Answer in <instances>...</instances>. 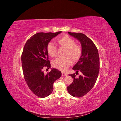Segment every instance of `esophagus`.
<instances>
[{
	"label": "esophagus",
	"mask_w": 121,
	"mask_h": 121,
	"mask_svg": "<svg viewBox=\"0 0 121 121\" xmlns=\"http://www.w3.org/2000/svg\"><path fill=\"white\" fill-rule=\"evenodd\" d=\"M61 74H62V76H67V74H66V73L64 72H62Z\"/></svg>",
	"instance_id": "34e87169"
}]
</instances>
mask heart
<instances>
[{
    "instance_id": "1",
    "label": "heart",
    "mask_w": 121,
    "mask_h": 121,
    "mask_svg": "<svg viewBox=\"0 0 121 121\" xmlns=\"http://www.w3.org/2000/svg\"><path fill=\"white\" fill-rule=\"evenodd\" d=\"M60 45L66 48L64 58H57L52 61V65L61 71H65L71 65L73 60H78L82 55V48L76 44L75 40L67 35H65L57 39ZM47 51L49 56L54 57L57 55V48L54 44L50 42L47 46Z\"/></svg>"
}]
</instances>
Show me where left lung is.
I'll return each mask as SVG.
<instances>
[{"label": "left lung", "mask_w": 121, "mask_h": 121, "mask_svg": "<svg viewBox=\"0 0 121 121\" xmlns=\"http://www.w3.org/2000/svg\"><path fill=\"white\" fill-rule=\"evenodd\" d=\"M68 33L81 43L82 55L72 69L76 71V74L80 71L82 75L78 78L75 77V73L69 75L74 80L67 90L72 96L80 97L90 91L95 84L99 71V57L96 46L87 36L78 33Z\"/></svg>", "instance_id": "obj_1"}]
</instances>
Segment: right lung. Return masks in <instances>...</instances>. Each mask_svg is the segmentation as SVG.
Here are the masks:
<instances>
[{
	"label": "right lung",
	"mask_w": 121,
	"mask_h": 121,
	"mask_svg": "<svg viewBox=\"0 0 121 121\" xmlns=\"http://www.w3.org/2000/svg\"><path fill=\"white\" fill-rule=\"evenodd\" d=\"M61 33H38L28 39L24 46L21 56L24 78L29 89L38 97L49 96L53 91V83L61 76V72L54 68L47 74L43 71L44 67L51 68L47 46Z\"/></svg>",
	"instance_id": "obj_1"
}]
</instances>
